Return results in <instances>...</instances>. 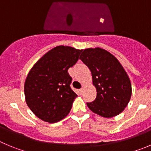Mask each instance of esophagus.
I'll list each match as a JSON object with an SVG mask.
<instances>
[{"mask_svg":"<svg viewBox=\"0 0 151 151\" xmlns=\"http://www.w3.org/2000/svg\"><path fill=\"white\" fill-rule=\"evenodd\" d=\"M83 91V88H80V89H79V93H80V94H82Z\"/></svg>","mask_w":151,"mask_h":151,"instance_id":"obj_1","label":"esophagus"}]
</instances>
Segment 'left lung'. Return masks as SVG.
<instances>
[{
    "mask_svg": "<svg viewBox=\"0 0 151 151\" xmlns=\"http://www.w3.org/2000/svg\"><path fill=\"white\" fill-rule=\"evenodd\" d=\"M80 60L91 71L97 90L95 101L86 103L88 107L104 118H112L123 112L130 100L132 87L119 61L99 47L85 49Z\"/></svg>",
    "mask_w": 151,
    "mask_h": 151,
    "instance_id": "8db88e82",
    "label": "left lung"
}]
</instances>
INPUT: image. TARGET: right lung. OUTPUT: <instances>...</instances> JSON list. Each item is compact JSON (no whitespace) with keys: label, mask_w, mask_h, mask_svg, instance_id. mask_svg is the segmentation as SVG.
I'll use <instances>...</instances> for the list:
<instances>
[{"label":"right lung","mask_w":151,"mask_h":151,"mask_svg":"<svg viewBox=\"0 0 151 151\" xmlns=\"http://www.w3.org/2000/svg\"><path fill=\"white\" fill-rule=\"evenodd\" d=\"M81 52L68 46H57L31 68L25 80V100L38 118L55 123L69 113L77 95L70 86L72 78L68 70L78 61Z\"/></svg>","instance_id":"1"}]
</instances>
